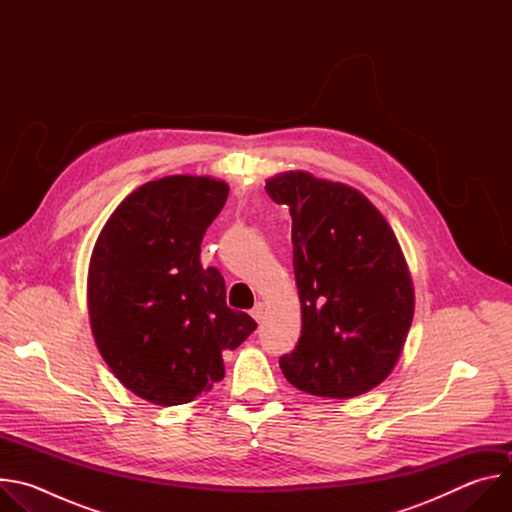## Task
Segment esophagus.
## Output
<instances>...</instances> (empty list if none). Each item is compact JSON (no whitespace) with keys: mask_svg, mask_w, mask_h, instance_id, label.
Wrapping results in <instances>:
<instances>
[{"mask_svg":"<svg viewBox=\"0 0 512 512\" xmlns=\"http://www.w3.org/2000/svg\"><path fill=\"white\" fill-rule=\"evenodd\" d=\"M251 316L255 322H261L265 318V306L263 304H257L253 310H251Z\"/></svg>","mask_w":512,"mask_h":512,"instance_id":"34e87169","label":"esophagus"}]
</instances>
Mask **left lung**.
<instances>
[{"mask_svg":"<svg viewBox=\"0 0 512 512\" xmlns=\"http://www.w3.org/2000/svg\"><path fill=\"white\" fill-rule=\"evenodd\" d=\"M291 214L302 336L279 358L296 389L350 399L379 387L395 369L415 312L401 245L360 190L304 170L265 182Z\"/></svg>","mask_w":512,"mask_h":512,"instance_id":"1","label":"left lung"}]
</instances>
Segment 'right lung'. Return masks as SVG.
Returning <instances> with one entry per match:
<instances>
[{
    "label": "right lung",
    "mask_w": 512,
    "mask_h": 512,
    "mask_svg": "<svg viewBox=\"0 0 512 512\" xmlns=\"http://www.w3.org/2000/svg\"><path fill=\"white\" fill-rule=\"evenodd\" d=\"M229 196L210 176L176 174L135 188L93 247L87 304L95 344L119 383L154 405L196 401L225 377L223 350L255 328L227 306L223 275L200 243Z\"/></svg>",
    "instance_id": "1"
}]
</instances>
